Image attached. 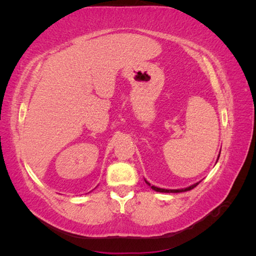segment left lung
<instances>
[{"instance_id": "1", "label": "left lung", "mask_w": 256, "mask_h": 256, "mask_svg": "<svg viewBox=\"0 0 256 256\" xmlns=\"http://www.w3.org/2000/svg\"><path fill=\"white\" fill-rule=\"evenodd\" d=\"M220 156V154H219ZM219 156H218V159H219ZM146 183L148 184L149 186H151L150 185V183H148V182L146 180ZM198 183H200V182H198ZM198 183H196V184H193V185H190V186H188V188H180V190H166V188H157V186H151V188L152 190H154L156 192H162V193H180V192H186V190H192V188H196V186H198Z\"/></svg>"}]
</instances>
